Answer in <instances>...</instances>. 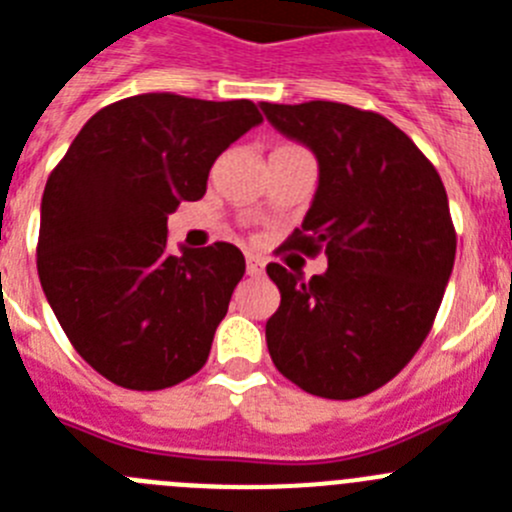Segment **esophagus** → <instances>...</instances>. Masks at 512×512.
<instances>
[{"mask_svg": "<svg viewBox=\"0 0 512 512\" xmlns=\"http://www.w3.org/2000/svg\"><path fill=\"white\" fill-rule=\"evenodd\" d=\"M265 273V260L257 255H247V275L257 278V275Z\"/></svg>", "mask_w": 512, "mask_h": 512, "instance_id": "esophagus-1", "label": "esophagus"}]
</instances>
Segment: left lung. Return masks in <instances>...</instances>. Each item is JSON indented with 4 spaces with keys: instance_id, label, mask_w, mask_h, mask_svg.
<instances>
[{
    "instance_id": "1",
    "label": "left lung",
    "mask_w": 512,
    "mask_h": 512,
    "mask_svg": "<svg viewBox=\"0 0 512 512\" xmlns=\"http://www.w3.org/2000/svg\"><path fill=\"white\" fill-rule=\"evenodd\" d=\"M260 107L319 160L311 209L283 247L329 260L311 280L267 265L280 290L267 352L306 393L362 398L393 380L434 326L457 255L446 188L382 114L336 101Z\"/></svg>"
}]
</instances>
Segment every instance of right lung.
<instances>
[{
    "label": "right lung",
    "instance_id": "obj_1",
    "mask_svg": "<svg viewBox=\"0 0 512 512\" xmlns=\"http://www.w3.org/2000/svg\"><path fill=\"white\" fill-rule=\"evenodd\" d=\"M262 122L250 99L140 94L99 109L45 183L38 275L73 349L114 385L163 390L206 365L245 275L229 242L168 252V214Z\"/></svg>",
    "mask_w": 512,
    "mask_h": 512
}]
</instances>
